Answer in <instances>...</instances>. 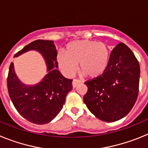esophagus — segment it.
Returning a JSON list of instances; mask_svg holds the SVG:
<instances>
[{
	"label": "esophagus",
	"mask_w": 148,
	"mask_h": 148,
	"mask_svg": "<svg viewBox=\"0 0 148 148\" xmlns=\"http://www.w3.org/2000/svg\"><path fill=\"white\" fill-rule=\"evenodd\" d=\"M80 83H81V82H79L78 80L74 79V80L73 81V83H72V84H73V88H75V87H76L77 86H78Z\"/></svg>",
	"instance_id": "34e87169"
}]
</instances>
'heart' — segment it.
I'll list each match as a JSON object with an SVG mask.
<instances>
[{"mask_svg": "<svg viewBox=\"0 0 148 148\" xmlns=\"http://www.w3.org/2000/svg\"><path fill=\"white\" fill-rule=\"evenodd\" d=\"M108 46L95 40H80L72 41L65 48V55L57 57L58 66L66 76L74 75L78 64V70L89 78H97L102 75L109 64Z\"/></svg>", "mask_w": 148, "mask_h": 148, "instance_id": "b5f03b06", "label": "heart"}]
</instances>
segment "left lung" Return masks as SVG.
Instances as JSON below:
<instances>
[{
  "label": "left lung",
  "instance_id": "left-lung-1",
  "mask_svg": "<svg viewBox=\"0 0 148 148\" xmlns=\"http://www.w3.org/2000/svg\"><path fill=\"white\" fill-rule=\"evenodd\" d=\"M140 66L127 46L120 43L111 52L103 74L85 82L88 90L84 102L89 110L107 122L126 116L138 94Z\"/></svg>",
  "mask_w": 148,
  "mask_h": 148
}]
</instances>
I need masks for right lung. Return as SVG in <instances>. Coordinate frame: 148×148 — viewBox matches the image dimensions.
I'll use <instances>...</instances> for the list:
<instances>
[{"instance_id": "right-lung-1", "label": "right lung", "mask_w": 148, "mask_h": 148, "mask_svg": "<svg viewBox=\"0 0 148 148\" xmlns=\"http://www.w3.org/2000/svg\"><path fill=\"white\" fill-rule=\"evenodd\" d=\"M30 50L37 51L43 56L47 73L39 83L27 85L17 76L12 62L7 78L8 92L15 109L23 118L34 124L44 125L60 113L66 95L73 89V80L63 76L58 70L57 50L53 40H34L14 57Z\"/></svg>"}]
</instances>
